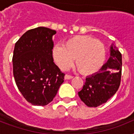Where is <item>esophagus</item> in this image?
I'll return each instance as SVG.
<instances>
[{"mask_svg": "<svg viewBox=\"0 0 134 134\" xmlns=\"http://www.w3.org/2000/svg\"><path fill=\"white\" fill-rule=\"evenodd\" d=\"M73 78V76H71V75H68V74H66L65 76V80H68V79H71Z\"/></svg>", "mask_w": 134, "mask_h": 134, "instance_id": "obj_1", "label": "esophagus"}]
</instances>
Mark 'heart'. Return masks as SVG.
<instances>
[{"mask_svg":"<svg viewBox=\"0 0 134 134\" xmlns=\"http://www.w3.org/2000/svg\"><path fill=\"white\" fill-rule=\"evenodd\" d=\"M106 56L104 44L86 35H76L67 40L64 46L55 45L53 49L55 62L62 69H67L76 58V66L85 74H91L102 67Z\"/></svg>","mask_w":134,"mask_h":134,"instance_id":"1","label":"heart"}]
</instances>
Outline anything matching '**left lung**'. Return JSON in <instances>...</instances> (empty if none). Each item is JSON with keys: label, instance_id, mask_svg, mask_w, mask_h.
I'll return each mask as SVG.
<instances>
[{"label": "left lung", "instance_id": "left-lung-1", "mask_svg": "<svg viewBox=\"0 0 134 134\" xmlns=\"http://www.w3.org/2000/svg\"><path fill=\"white\" fill-rule=\"evenodd\" d=\"M110 57L99 71L86 79L79 96L86 106L97 107L106 103L118 91L122 76V54L113 45L110 46Z\"/></svg>", "mask_w": 134, "mask_h": 134}]
</instances>
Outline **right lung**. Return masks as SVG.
Instances as JSON below:
<instances>
[{"mask_svg":"<svg viewBox=\"0 0 134 134\" xmlns=\"http://www.w3.org/2000/svg\"><path fill=\"white\" fill-rule=\"evenodd\" d=\"M56 31L45 27L28 30L16 42L13 74L18 89L35 106L52 102L65 74L53 63L52 37Z\"/></svg>","mask_w":134,"mask_h":134,"instance_id":"obj_1","label":"right lung"}]
</instances>
